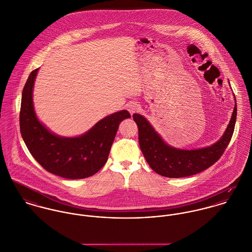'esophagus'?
<instances>
[{
    "mask_svg": "<svg viewBox=\"0 0 252 252\" xmlns=\"http://www.w3.org/2000/svg\"><path fill=\"white\" fill-rule=\"evenodd\" d=\"M126 108L129 111L130 114L138 112L140 110V105L136 102H129L128 104H126Z\"/></svg>",
    "mask_w": 252,
    "mask_h": 252,
    "instance_id": "34e87169",
    "label": "esophagus"
}]
</instances>
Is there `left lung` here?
Here are the masks:
<instances>
[{
	"label": "left lung",
	"mask_w": 252,
	"mask_h": 252,
	"mask_svg": "<svg viewBox=\"0 0 252 252\" xmlns=\"http://www.w3.org/2000/svg\"><path fill=\"white\" fill-rule=\"evenodd\" d=\"M234 98V111L221 138L209 147L195 150L169 146L144 116L133 114L138 126L140 149L150 167L167 178H183L198 174L215 164L222 156L234 132L237 119V103L235 96Z\"/></svg>",
	"instance_id": "8db88e82"
}]
</instances>
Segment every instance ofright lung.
Here are the masks:
<instances>
[{
	"label": "right lung",
	"mask_w": 252,
	"mask_h": 252,
	"mask_svg": "<svg viewBox=\"0 0 252 252\" xmlns=\"http://www.w3.org/2000/svg\"><path fill=\"white\" fill-rule=\"evenodd\" d=\"M38 68L32 70L24 86L20 109V131L34 159L48 172L77 180L93 176L106 163L119 125L130 118L121 110L98 121L84 134L63 137L51 132L37 119L32 90Z\"/></svg>",
	"instance_id": "right-lung-1"
}]
</instances>
